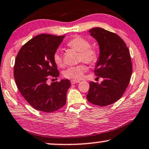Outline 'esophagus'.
<instances>
[{
    "mask_svg": "<svg viewBox=\"0 0 149 149\" xmlns=\"http://www.w3.org/2000/svg\"><path fill=\"white\" fill-rule=\"evenodd\" d=\"M79 82H80V81L79 80H71V84H76V83H79Z\"/></svg>",
    "mask_w": 149,
    "mask_h": 149,
    "instance_id": "34e87169",
    "label": "esophagus"
}]
</instances>
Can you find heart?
Segmentation results:
<instances>
[{
	"mask_svg": "<svg viewBox=\"0 0 149 149\" xmlns=\"http://www.w3.org/2000/svg\"><path fill=\"white\" fill-rule=\"evenodd\" d=\"M67 46L80 52L79 61L94 65L98 60V54L95 49L90 47L91 44L87 39L80 37H75L71 39L67 43ZM53 60L55 64L59 67L64 66V61L62 55L58 50L56 51L53 55ZM86 71V67L84 64H80L76 66L70 67L64 71V77L71 80H78L82 78Z\"/></svg>",
	"mask_w": 149,
	"mask_h": 149,
	"instance_id": "b5f03b06",
	"label": "heart"
}]
</instances>
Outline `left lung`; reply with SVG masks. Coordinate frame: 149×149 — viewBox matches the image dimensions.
<instances>
[{"label":"left lung","instance_id":"8db88e82","mask_svg":"<svg viewBox=\"0 0 149 149\" xmlns=\"http://www.w3.org/2000/svg\"><path fill=\"white\" fill-rule=\"evenodd\" d=\"M100 45V54L95 69L102 78L101 84L91 82L87 100L92 104L106 106L121 97L130 84L132 63L128 47L116 33L102 28L89 30Z\"/></svg>","mask_w":149,"mask_h":149}]
</instances>
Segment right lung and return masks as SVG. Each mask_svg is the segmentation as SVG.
<instances>
[{"label": "right lung", "mask_w": 149, "mask_h": 149, "mask_svg": "<svg viewBox=\"0 0 149 149\" xmlns=\"http://www.w3.org/2000/svg\"><path fill=\"white\" fill-rule=\"evenodd\" d=\"M65 37L37 35L21 47L15 58L13 75L17 88L26 101L41 112H55L66 104L70 81L47 83L49 76H59L53 55Z\"/></svg>", "instance_id": "right-lung-1"}]
</instances>
